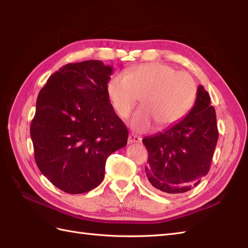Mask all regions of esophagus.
Segmentation results:
<instances>
[{"label": "esophagus", "instance_id": "obj_1", "mask_svg": "<svg viewBox=\"0 0 248 248\" xmlns=\"http://www.w3.org/2000/svg\"><path fill=\"white\" fill-rule=\"evenodd\" d=\"M141 139L138 135H134V134H129V138H128V143L129 144H133V143H140Z\"/></svg>", "mask_w": 248, "mask_h": 248}]
</instances>
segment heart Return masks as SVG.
<instances>
[{"label":"heart","instance_id":"1","mask_svg":"<svg viewBox=\"0 0 248 248\" xmlns=\"http://www.w3.org/2000/svg\"><path fill=\"white\" fill-rule=\"evenodd\" d=\"M110 104L119 117L130 114L140 97L141 107L130 119L136 132H147L156 124L170 128L183 119L197 97V84L187 72L164 62H147L115 75L107 86Z\"/></svg>","mask_w":248,"mask_h":248}]
</instances>
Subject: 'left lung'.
<instances>
[{
	"instance_id": "obj_1",
	"label": "left lung",
	"mask_w": 248,
	"mask_h": 248,
	"mask_svg": "<svg viewBox=\"0 0 248 248\" xmlns=\"http://www.w3.org/2000/svg\"><path fill=\"white\" fill-rule=\"evenodd\" d=\"M218 140L217 114L202 85L188 114L170 128L148 138L145 167L149 186L163 194L186 193L207 175Z\"/></svg>"
}]
</instances>
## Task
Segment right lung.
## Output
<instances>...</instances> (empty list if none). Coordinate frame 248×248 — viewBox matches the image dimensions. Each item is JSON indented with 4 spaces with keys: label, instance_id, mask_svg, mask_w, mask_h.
Here are the masks:
<instances>
[{
    "label": "right lung",
    "instance_id": "right-lung-1",
    "mask_svg": "<svg viewBox=\"0 0 248 248\" xmlns=\"http://www.w3.org/2000/svg\"><path fill=\"white\" fill-rule=\"evenodd\" d=\"M113 67L85 61L60 68L41 88L31 124L39 170L68 194L102 182L108 157L127 145L128 129L109 102Z\"/></svg>",
    "mask_w": 248,
    "mask_h": 248
}]
</instances>
